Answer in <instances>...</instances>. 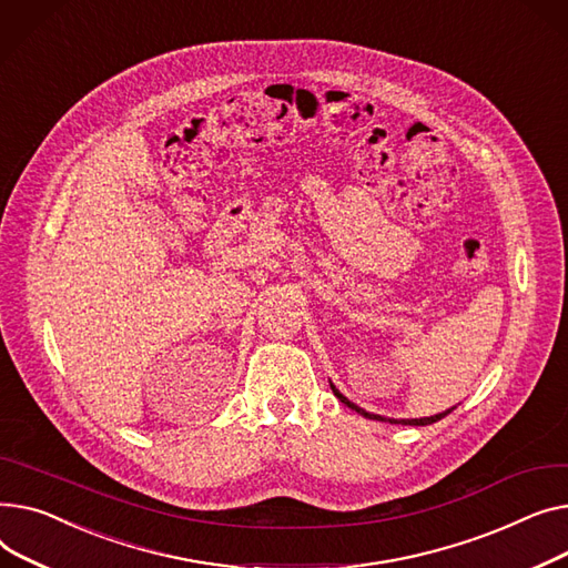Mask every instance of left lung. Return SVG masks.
<instances>
[{
  "mask_svg": "<svg viewBox=\"0 0 568 568\" xmlns=\"http://www.w3.org/2000/svg\"><path fill=\"white\" fill-rule=\"evenodd\" d=\"M329 387H332V392H335V396L339 398V402H342L344 406H348L351 410H355L357 415H364L366 419H378V422H389V424H408V426H426V424H433V422H438V419L447 417V415H449V413H452V410L456 408V406H454V408H449V410H445V413H438V415H430V417H419V419H417V417H415V419H394V417H383V415H376V413H366L364 408H359V406H355L353 402H348V398H346V396H344V394H342V392H339V389H337L335 385H332V383H329Z\"/></svg>",
  "mask_w": 568,
  "mask_h": 568,
  "instance_id": "1",
  "label": "left lung"
}]
</instances>
